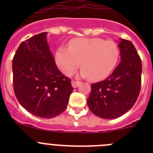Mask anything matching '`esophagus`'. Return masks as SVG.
<instances>
[{"mask_svg":"<svg viewBox=\"0 0 153 153\" xmlns=\"http://www.w3.org/2000/svg\"><path fill=\"white\" fill-rule=\"evenodd\" d=\"M79 82H78V81H74V80H72V82H71V84H72V86L74 87V88H76L79 85Z\"/></svg>","mask_w":153,"mask_h":153,"instance_id":"obj_1","label":"esophagus"}]
</instances>
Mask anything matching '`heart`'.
Returning a JSON list of instances; mask_svg holds the SVG:
<instances>
[{
	"instance_id": "obj_1",
	"label": "heart",
	"mask_w": 153,
	"mask_h": 153,
	"mask_svg": "<svg viewBox=\"0 0 153 153\" xmlns=\"http://www.w3.org/2000/svg\"><path fill=\"white\" fill-rule=\"evenodd\" d=\"M117 43L99 37L76 38L69 42L68 48L58 47L55 61L65 75H72L79 67L80 75L93 81L102 80L111 74L120 59Z\"/></svg>"
}]
</instances>
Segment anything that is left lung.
I'll list each match as a JSON object with an SVG mask.
<instances>
[{"label":"left lung","mask_w":153,"mask_h":153,"mask_svg":"<svg viewBox=\"0 0 153 153\" xmlns=\"http://www.w3.org/2000/svg\"><path fill=\"white\" fill-rule=\"evenodd\" d=\"M121 61L105 80L91 84L87 99L90 111L106 120L117 119L136 102L141 88L142 61L134 45L120 39Z\"/></svg>","instance_id":"obj_1"}]
</instances>
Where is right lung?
I'll use <instances>...</instances> for the list:
<instances>
[{
  "mask_svg": "<svg viewBox=\"0 0 153 153\" xmlns=\"http://www.w3.org/2000/svg\"><path fill=\"white\" fill-rule=\"evenodd\" d=\"M47 32L23 41L13 58V91L27 111L50 119L64 111L74 90L70 79L56 67Z\"/></svg>",
  "mask_w": 153,
  "mask_h": 153,
  "instance_id": "obj_1",
  "label": "right lung"
}]
</instances>
